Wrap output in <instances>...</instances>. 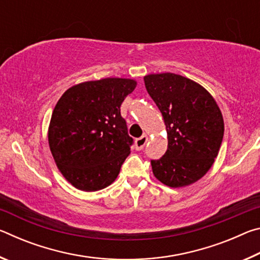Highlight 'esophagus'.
I'll list each match as a JSON object with an SVG mask.
<instances>
[{
	"label": "esophagus",
	"instance_id": "1",
	"mask_svg": "<svg viewBox=\"0 0 260 260\" xmlns=\"http://www.w3.org/2000/svg\"><path fill=\"white\" fill-rule=\"evenodd\" d=\"M147 142H148V136L142 135L140 139L135 140V149L136 150H142V149L146 147Z\"/></svg>",
	"mask_w": 260,
	"mask_h": 260
}]
</instances>
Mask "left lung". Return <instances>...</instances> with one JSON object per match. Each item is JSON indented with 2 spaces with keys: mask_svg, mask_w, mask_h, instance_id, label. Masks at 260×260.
Here are the masks:
<instances>
[{
  "mask_svg": "<svg viewBox=\"0 0 260 260\" xmlns=\"http://www.w3.org/2000/svg\"><path fill=\"white\" fill-rule=\"evenodd\" d=\"M148 94L160 110L167 133V150L151 160L161 183L181 188L199 181L213 165L223 138V118L203 86L174 73L143 78Z\"/></svg>",
  "mask_w": 260,
  "mask_h": 260,
  "instance_id": "8db88e82",
  "label": "left lung"
}]
</instances>
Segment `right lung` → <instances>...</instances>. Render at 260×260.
Masks as SVG:
<instances>
[{
  "label": "right lung",
  "instance_id": "obj_1",
  "mask_svg": "<svg viewBox=\"0 0 260 260\" xmlns=\"http://www.w3.org/2000/svg\"><path fill=\"white\" fill-rule=\"evenodd\" d=\"M136 85L126 78L85 81L55 105L48 143L59 172L79 190H101L119 174L133 143L120 105Z\"/></svg>",
  "mask_w": 260,
  "mask_h": 260
}]
</instances>
